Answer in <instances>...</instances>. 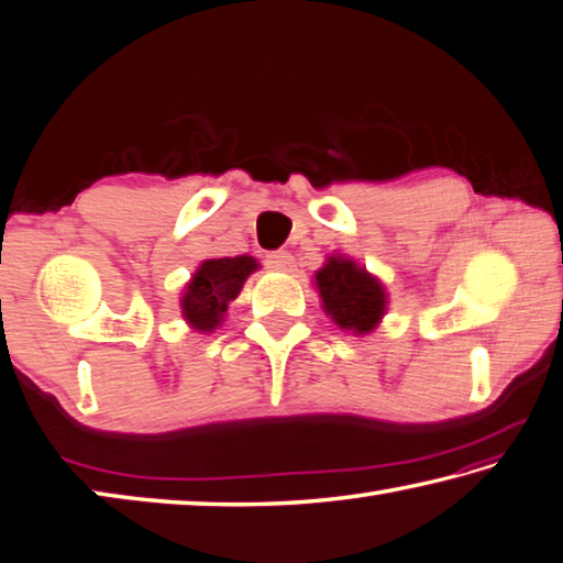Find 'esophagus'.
I'll use <instances>...</instances> for the list:
<instances>
[{
  "label": "esophagus",
  "mask_w": 563,
  "mask_h": 563,
  "mask_svg": "<svg viewBox=\"0 0 563 563\" xmlns=\"http://www.w3.org/2000/svg\"><path fill=\"white\" fill-rule=\"evenodd\" d=\"M264 262L274 272H291L294 269V256L289 252H272V254H266Z\"/></svg>",
  "instance_id": "34e87169"
}]
</instances>
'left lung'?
<instances>
[{
  "instance_id": "obj_1",
  "label": "left lung",
  "mask_w": 563,
  "mask_h": 563,
  "mask_svg": "<svg viewBox=\"0 0 563 563\" xmlns=\"http://www.w3.org/2000/svg\"><path fill=\"white\" fill-rule=\"evenodd\" d=\"M314 279L321 307L339 329L354 331L356 336H362L374 331L382 321L386 311L384 284L354 260L329 256Z\"/></svg>"
}]
</instances>
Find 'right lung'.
Listing matches in <instances>:
<instances>
[{
	"mask_svg": "<svg viewBox=\"0 0 563 563\" xmlns=\"http://www.w3.org/2000/svg\"><path fill=\"white\" fill-rule=\"evenodd\" d=\"M260 269L254 256H224V260H207L184 287L181 317L197 331H214L242 291L246 276Z\"/></svg>",
	"mask_w": 563,
	"mask_h": 563,
	"instance_id": "right-lung-1",
	"label": "right lung"
}]
</instances>
